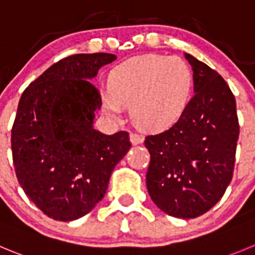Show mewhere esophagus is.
Here are the masks:
<instances>
[{"instance_id":"obj_1","label":"esophagus","mask_w":255,"mask_h":255,"mask_svg":"<svg viewBox=\"0 0 255 255\" xmlns=\"http://www.w3.org/2000/svg\"><path fill=\"white\" fill-rule=\"evenodd\" d=\"M130 141H131L132 145H139L144 141V137L141 135L136 134V132H131L130 134Z\"/></svg>"}]
</instances>
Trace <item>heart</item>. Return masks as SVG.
Returning a JSON list of instances; mask_svg holds the SVG:
<instances>
[{"label": "heart", "mask_w": 255, "mask_h": 255, "mask_svg": "<svg viewBox=\"0 0 255 255\" xmlns=\"http://www.w3.org/2000/svg\"><path fill=\"white\" fill-rule=\"evenodd\" d=\"M194 77L180 57L142 55L121 62L109 75V87L101 91L103 108L120 119L124 105L144 130H164L178 123L190 104Z\"/></svg>", "instance_id": "obj_1"}]
</instances>
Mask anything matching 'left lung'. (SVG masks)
<instances>
[{
  "mask_svg": "<svg viewBox=\"0 0 255 255\" xmlns=\"http://www.w3.org/2000/svg\"><path fill=\"white\" fill-rule=\"evenodd\" d=\"M184 56L193 69L195 95L170 129L145 137L146 188L160 210L190 219L212 209L232 181L239 123L224 79L189 53Z\"/></svg>",
  "mask_w": 255,
  "mask_h": 255,
  "instance_id": "8db88e82",
  "label": "left lung"
}]
</instances>
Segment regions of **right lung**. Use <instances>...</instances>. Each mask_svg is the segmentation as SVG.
Masks as SVG:
<instances>
[{
  "label": "right lung",
  "mask_w": 255,
  "mask_h": 255,
  "mask_svg": "<svg viewBox=\"0 0 255 255\" xmlns=\"http://www.w3.org/2000/svg\"><path fill=\"white\" fill-rule=\"evenodd\" d=\"M113 53H79L48 67L23 91L11 131L17 180L47 217L71 222L104 198L111 173L131 147L129 134L94 129L101 108L90 80Z\"/></svg>",
  "instance_id": "obj_1"
}]
</instances>
